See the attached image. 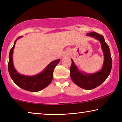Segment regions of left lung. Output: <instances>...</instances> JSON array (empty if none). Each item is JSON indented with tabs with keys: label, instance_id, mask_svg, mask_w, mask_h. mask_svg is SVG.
Wrapping results in <instances>:
<instances>
[{
	"label": "left lung",
	"instance_id": "left-lung-1",
	"mask_svg": "<svg viewBox=\"0 0 122 122\" xmlns=\"http://www.w3.org/2000/svg\"><path fill=\"white\" fill-rule=\"evenodd\" d=\"M88 36H91L99 40L101 43L104 55V62L101 71L92 74H85L78 71L75 66L74 61L71 60L70 68L71 77L73 82L83 89L86 90L93 89L102 84L107 79L111 73L112 66V59L109 46L106 43L102 35L96 32L88 33Z\"/></svg>",
	"mask_w": 122,
	"mask_h": 122
}]
</instances>
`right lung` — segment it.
<instances>
[{
	"label": "right lung",
	"mask_w": 122,
	"mask_h": 122,
	"mask_svg": "<svg viewBox=\"0 0 122 122\" xmlns=\"http://www.w3.org/2000/svg\"><path fill=\"white\" fill-rule=\"evenodd\" d=\"M21 37H22V36H20L16 38L14 46L10 51L8 62V71L10 76L14 82L22 89L33 92L40 91L46 87L52 81L53 71L61 60L58 59L51 62L42 72L36 76H25L19 74L15 71L13 66V52L16 41Z\"/></svg>",
	"instance_id": "obj_1"
}]
</instances>
